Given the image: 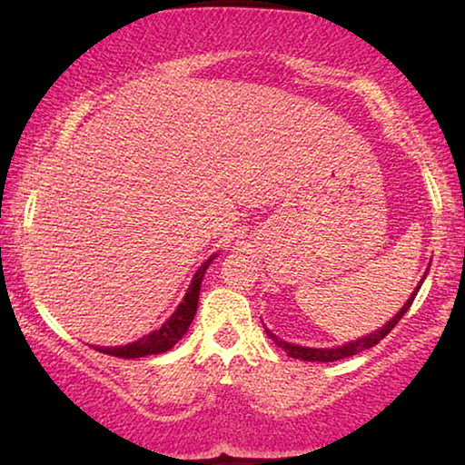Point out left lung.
<instances>
[{"label": "left lung", "instance_id": "left-lung-1", "mask_svg": "<svg viewBox=\"0 0 465 465\" xmlns=\"http://www.w3.org/2000/svg\"><path fill=\"white\" fill-rule=\"evenodd\" d=\"M428 271H430V268H428ZM428 271H426V274H428ZM426 274H423V279H426ZM423 279L420 281V285L415 287V292H413L411 298H409V300L405 302V306L401 308L399 314H394L392 319H390V321L386 322V325H383L381 329H378V331H373V333L365 335V338H361V340H356V341H348V344H344V346H335V348H306V346H295V344H287V341L279 340L277 335L268 331V329H266V333L271 335L274 344H277L279 348L285 350V352H287L289 356H292V359H300V361H311V362H333V361L346 359V356L359 354V352H362V350H367V348H371V346H375V344H380V340L386 338V335H388L390 331H392V329H394L396 325H399V321L402 319V316H405V312L409 311V306L413 304V300H415L417 292H420V287H421Z\"/></svg>", "mask_w": 465, "mask_h": 465}]
</instances>
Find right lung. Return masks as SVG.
Returning <instances> with one entry per match:
<instances>
[{"mask_svg": "<svg viewBox=\"0 0 465 465\" xmlns=\"http://www.w3.org/2000/svg\"><path fill=\"white\" fill-rule=\"evenodd\" d=\"M213 260H216V255H212V258L207 260L197 272H194L191 285H188L184 300L180 302L176 312H173L170 319H167L163 325L157 329V331L144 335V338H140L138 341H132V344H127V346L96 348V350H100L103 354L119 356V359H140V356L167 352V350L176 346L178 341L183 340V335L188 331V327H191V322L194 319V312H197V304H199L201 281H203L207 266H210Z\"/></svg>", "mask_w": 465, "mask_h": 465, "instance_id": "obj_1", "label": "right lung"}]
</instances>
